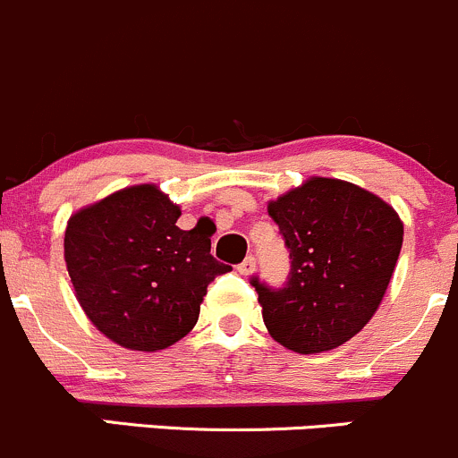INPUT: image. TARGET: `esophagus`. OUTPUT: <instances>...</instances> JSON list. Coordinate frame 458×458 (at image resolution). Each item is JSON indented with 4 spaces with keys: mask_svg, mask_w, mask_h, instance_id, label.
Listing matches in <instances>:
<instances>
[{
    "mask_svg": "<svg viewBox=\"0 0 458 458\" xmlns=\"http://www.w3.org/2000/svg\"><path fill=\"white\" fill-rule=\"evenodd\" d=\"M238 271L242 273V276H251V273L256 271V258L253 256L244 258V262L238 264Z\"/></svg>",
    "mask_w": 458,
    "mask_h": 458,
    "instance_id": "34e87169",
    "label": "esophagus"
}]
</instances>
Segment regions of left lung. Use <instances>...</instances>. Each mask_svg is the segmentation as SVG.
Listing matches in <instances>:
<instances>
[{"label": "left lung", "mask_w": 458, "mask_h": 458, "mask_svg": "<svg viewBox=\"0 0 458 458\" xmlns=\"http://www.w3.org/2000/svg\"><path fill=\"white\" fill-rule=\"evenodd\" d=\"M289 249L282 289L251 277L268 333L301 355L355 337L379 309L403 242V223L379 196L337 178H309L268 202Z\"/></svg>", "instance_id": "left-lung-1"}]
</instances>
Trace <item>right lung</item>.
I'll list each match as a JSON object with an SVG mask.
<instances>
[{
  "label": "right lung",
  "instance_id": "add662e5",
  "mask_svg": "<svg viewBox=\"0 0 458 458\" xmlns=\"http://www.w3.org/2000/svg\"><path fill=\"white\" fill-rule=\"evenodd\" d=\"M181 207L157 185H134L68 220L65 264L79 304L107 339L130 351H163L196 327L216 276V225L176 227Z\"/></svg>",
  "mask_w": 458,
  "mask_h": 458
}]
</instances>
